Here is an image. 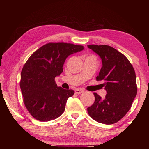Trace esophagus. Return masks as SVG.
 Returning a JSON list of instances; mask_svg holds the SVG:
<instances>
[{
  "instance_id": "34e87169",
  "label": "esophagus",
  "mask_w": 149,
  "mask_h": 149,
  "mask_svg": "<svg viewBox=\"0 0 149 149\" xmlns=\"http://www.w3.org/2000/svg\"><path fill=\"white\" fill-rule=\"evenodd\" d=\"M83 92H84L83 91V90H81L79 89H76L75 90V93L77 95H79V94H81V93H82Z\"/></svg>"
}]
</instances>
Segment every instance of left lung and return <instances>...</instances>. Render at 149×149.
I'll use <instances>...</instances> for the list:
<instances>
[{
  "label": "left lung",
  "mask_w": 149,
  "mask_h": 149,
  "mask_svg": "<svg viewBox=\"0 0 149 149\" xmlns=\"http://www.w3.org/2000/svg\"><path fill=\"white\" fill-rule=\"evenodd\" d=\"M100 56L102 66L97 81H102L107 94L102 99L94 93L95 102L87 108L93 120L104 124L120 120L132 107L137 95L136 75L132 65L124 55L108 45H88Z\"/></svg>",
  "instance_id": "1"
}]
</instances>
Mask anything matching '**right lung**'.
Masks as SVG:
<instances>
[{
	"instance_id": "obj_1",
	"label": "right lung",
	"mask_w": 149,
	"mask_h": 149,
	"mask_svg": "<svg viewBox=\"0 0 149 149\" xmlns=\"http://www.w3.org/2000/svg\"><path fill=\"white\" fill-rule=\"evenodd\" d=\"M84 49L81 45L50 42L27 60L21 72L20 88L25 106L35 119L48 122L64 112L67 100L74 91L58 87L54 78L62 73L68 56Z\"/></svg>"
}]
</instances>
